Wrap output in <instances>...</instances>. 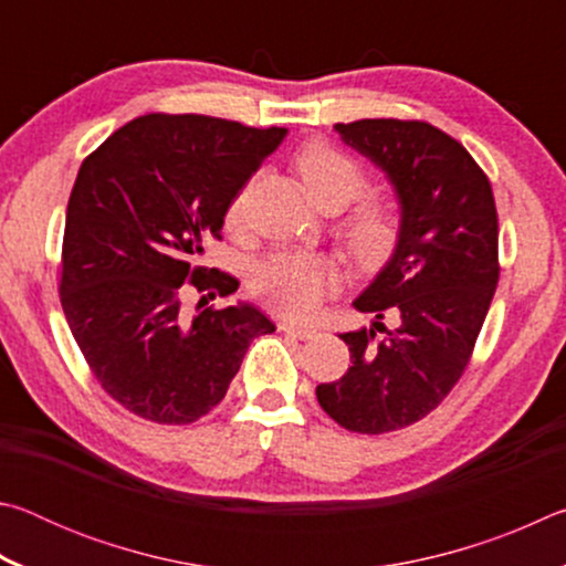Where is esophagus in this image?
<instances>
[{
	"instance_id": "34e87169",
	"label": "esophagus",
	"mask_w": 566,
	"mask_h": 566,
	"mask_svg": "<svg viewBox=\"0 0 566 566\" xmlns=\"http://www.w3.org/2000/svg\"><path fill=\"white\" fill-rule=\"evenodd\" d=\"M280 329L282 332H290V334H294V337H300V339H312L314 334H317V329H314V327H306V324H294V322H282Z\"/></svg>"
}]
</instances>
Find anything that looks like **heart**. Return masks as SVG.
I'll return each mask as SVG.
<instances>
[{"label": "heart", "instance_id": "heart-1", "mask_svg": "<svg viewBox=\"0 0 566 566\" xmlns=\"http://www.w3.org/2000/svg\"><path fill=\"white\" fill-rule=\"evenodd\" d=\"M306 191L324 212H339L367 187V175L357 159L327 142H310L294 157ZM247 191H239L227 207V224L244 219ZM399 234V209L387 197H359L334 224V237L357 264H375L391 252ZM249 286L270 310L292 319H304L337 286V266L324 254L276 252L256 262Z\"/></svg>", "mask_w": 566, "mask_h": 566}]
</instances>
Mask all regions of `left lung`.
Here are the masks:
<instances>
[{
    "mask_svg": "<svg viewBox=\"0 0 566 566\" xmlns=\"http://www.w3.org/2000/svg\"><path fill=\"white\" fill-rule=\"evenodd\" d=\"M334 129L395 187L399 234L385 270L354 300L375 314L371 329L342 334L352 367L319 385L317 399L349 432L385 434L427 417L464 375L500 282V224L490 179L442 129L417 119ZM387 311L395 331L380 322Z\"/></svg>",
    "mask_w": 566,
    "mask_h": 566,
    "instance_id": "1",
    "label": "left lung"
}]
</instances>
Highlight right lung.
Returning a JSON list of instances; mask_svg holds the SVG:
<instances>
[{
	"instance_id": "add662e5",
	"label": "right lung",
	"mask_w": 566,
	"mask_h": 566,
	"mask_svg": "<svg viewBox=\"0 0 566 566\" xmlns=\"http://www.w3.org/2000/svg\"><path fill=\"white\" fill-rule=\"evenodd\" d=\"M286 137L205 114H147L82 161L66 205L60 296L102 389L157 424H189L224 399L249 342L274 332L239 302L181 312L237 292L232 274L197 266L222 237L227 207Z\"/></svg>"
}]
</instances>
